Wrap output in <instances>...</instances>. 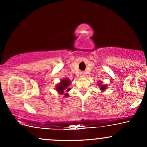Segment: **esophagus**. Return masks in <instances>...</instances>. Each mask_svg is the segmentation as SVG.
<instances>
[{
    "label": "esophagus",
    "mask_w": 147,
    "mask_h": 147,
    "mask_svg": "<svg viewBox=\"0 0 147 147\" xmlns=\"http://www.w3.org/2000/svg\"><path fill=\"white\" fill-rule=\"evenodd\" d=\"M84 75H85V73H84V72H82V73H80V76H82V77H84Z\"/></svg>",
    "instance_id": "obj_1"
}]
</instances>
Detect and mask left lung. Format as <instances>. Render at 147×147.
I'll use <instances>...</instances> for the list:
<instances>
[{"label":"left lung","mask_w":147,"mask_h":147,"mask_svg":"<svg viewBox=\"0 0 147 147\" xmlns=\"http://www.w3.org/2000/svg\"><path fill=\"white\" fill-rule=\"evenodd\" d=\"M99 84V86H100V90H105V89L106 88V85L102 86V84H101V83H99V84Z\"/></svg>","instance_id":"left-lung-1"}]
</instances>
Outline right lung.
I'll return each mask as SVG.
<instances>
[{
  "mask_svg": "<svg viewBox=\"0 0 147 147\" xmlns=\"http://www.w3.org/2000/svg\"><path fill=\"white\" fill-rule=\"evenodd\" d=\"M70 84V80L67 79H64L63 80H61V83L57 86L56 88L57 90L58 91L59 93H60L61 95L64 93V91H66V92H68L70 90V88H69L68 86ZM65 96H68V94H65Z\"/></svg>",
  "mask_w": 147,
  "mask_h": 147,
  "instance_id": "right-lung-1",
  "label": "right lung"
}]
</instances>
